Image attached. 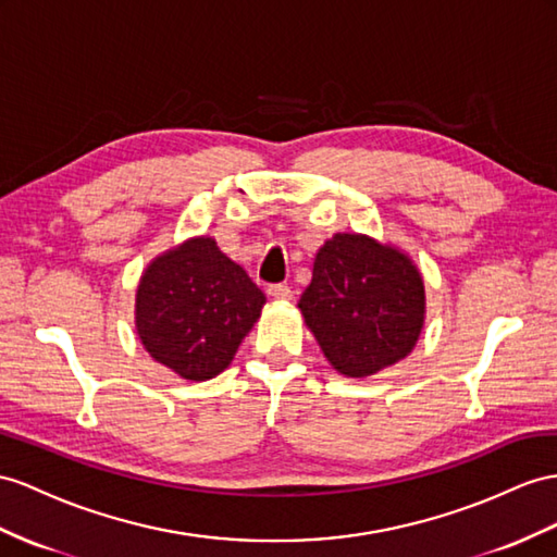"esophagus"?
Returning a JSON list of instances; mask_svg holds the SVG:
<instances>
[{
  "label": "esophagus",
  "mask_w": 557,
  "mask_h": 557,
  "mask_svg": "<svg viewBox=\"0 0 557 557\" xmlns=\"http://www.w3.org/2000/svg\"><path fill=\"white\" fill-rule=\"evenodd\" d=\"M268 294L277 298V301H289V298H292V289L287 287V284H270Z\"/></svg>",
  "instance_id": "esophagus-1"
}]
</instances>
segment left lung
<instances>
[{"label": "left lung", "instance_id": "obj_1", "mask_svg": "<svg viewBox=\"0 0 557 557\" xmlns=\"http://www.w3.org/2000/svg\"><path fill=\"white\" fill-rule=\"evenodd\" d=\"M298 308L336 372L362 379L417 346L425 292L417 265L400 249L336 233L320 247Z\"/></svg>", "mask_w": 557, "mask_h": 557}]
</instances>
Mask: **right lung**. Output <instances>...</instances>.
Listing matches in <instances>:
<instances>
[{"label": "right lung", "instance_id": "add662e5", "mask_svg": "<svg viewBox=\"0 0 557 557\" xmlns=\"http://www.w3.org/2000/svg\"><path fill=\"white\" fill-rule=\"evenodd\" d=\"M263 304V292L216 239L195 237L146 268L136 332L157 362L188 381H207L233 362Z\"/></svg>", "mask_w": 557, "mask_h": 557}]
</instances>
